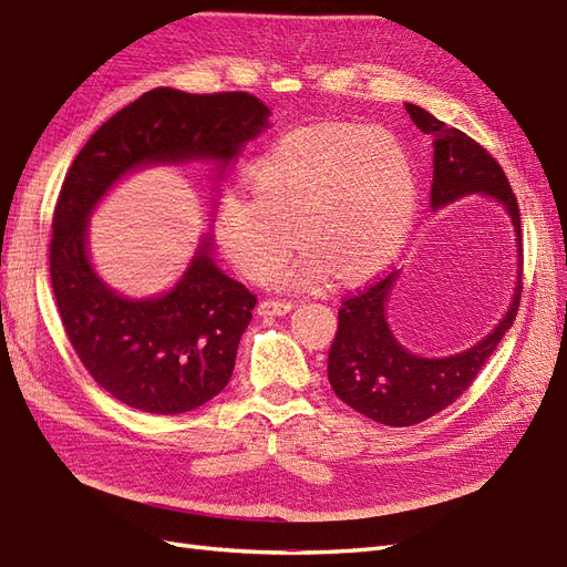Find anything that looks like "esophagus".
I'll use <instances>...</instances> for the list:
<instances>
[{
    "mask_svg": "<svg viewBox=\"0 0 567 567\" xmlns=\"http://www.w3.org/2000/svg\"><path fill=\"white\" fill-rule=\"evenodd\" d=\"M292 301H280V299H262L258 305L260 316H285L292 311Z\"/></svg>",
    "mask_w": 567,
    "mask_h": 567,
    "instance_id": "34e87169",
    "label": "esophagus"
}]
</instances>
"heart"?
<instances>
[{
  "label": "heart",
  "mask_w": 567,
  "mask_h": 567,
  "mask_svg": "<svg viewBox=\"0 0 567 567\" xmlns=\"http://www.w3.org/2000/svg\"><path fill=\"white\" fill-rule=\"evenodd\" d=\"M251 190L227 188L215 234L246 278L272 270L278 289H309L336 275L362 282L399 258L413 231L417 181L411 156L384 127L354 123L299 127L246 171Z\"/></svg>",
  "instance_id": "heart-1"
}]
</instances>
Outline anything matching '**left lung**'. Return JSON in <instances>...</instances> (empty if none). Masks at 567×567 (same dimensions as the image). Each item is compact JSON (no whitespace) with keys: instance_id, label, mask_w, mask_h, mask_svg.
Listing matches in <instances>:
<instances>
[{"instance_id":"1","label":"left lung","mask_w":567,"mask_h":567,"mask_svg":"<svg viewBox=\"0 0 567 567\" xmlns=\"http://www.w3.org/2000/svg\"><path fill=\"white\" fill-rule=\"evenodd\" d=\"M405 111L417 130L434 140L432 209L437 213L466 195H485L495 200L505 209L517 234V280L509 307L493 331L478 343L446 358H423L401 346L393 336L386 311L393 287L399 282V270L343 301L338 311V333L328 350V381L340 401L364 417H372L374 423L391 427L423 423L462 396L509 331L522 297L519 207L505 171L462 130L446 127L420 105L405 103Z\"/></svg>"}]
</instances>
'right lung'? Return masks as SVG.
<instances>
[{"mask_svg":"<svg viewBox=\"0 0 567 567\" xmlns=\"http://www.w3.org/2000/svg\"><path fill=\"white\" fill-rule=\"evenodd\" d=\"M268 117V105L244 91L152 89L109 117L64 176L52 217V292L79 360L130 408L178 415L215 399L231 379L256 295L217 266L209 234L166 292H115L91 262L89 217L117 181L142 168L209 162L221 176L270 127Z\"/></svg>","mask_w":567,"mask_h":567,"instance_id":"obj_1","label":"right lung"}]
</instances>
